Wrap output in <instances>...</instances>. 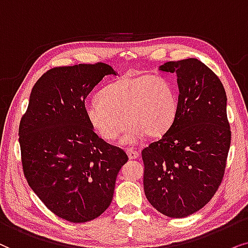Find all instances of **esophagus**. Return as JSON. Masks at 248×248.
<instances>
[{
  "instance_id": "obj_1",
  "label": "esophagus",
  "mask_w": 248,
  "mask_h": 248,
  "mask_svg": "<svg viewBox=\"0 0 248 248\" xmlns=\"http://www.w3.org/2000/svg\"><path fill=\"white\" fill-rule=\"evenodd\" d=\"M126 152L130 160H135V158L140 157V153H138L137 151L133 150V148H126Z\"/></svg>"
}]
</instances>
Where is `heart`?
Returning a JSON list of instances; mask_svg holds the SVG:
<instances>
[{
	"instance_id": "obj_1",
	"label": "heart",
	"mask_w": 248,
	"mask_h": 248,
	"mask_svg": "<svg viewBox=\"0 0 248 248\" xmlns=\"http://www.w3.org/2000/svg\"><path fill=\"white\" fill-rule=\"evenodd\" d=\"M178 98L162 76H124L102 88L97 100L86 104L85 114L93 130L112 141L128 122L124 144H138L145 135L160 137L177 117Z\"/></svg>"
}]
</instances>
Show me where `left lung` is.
<instances>
[{
  "instance_id": "obj_1",
  "label": "left lung",
  "mask_w": 248,
  "mask_h": 248,
  "mask_svg": "<svg viewBox=\"0 0 248 248\" xmlns=\"http://www.w3.org/2000/svg\"><path fill=\"white\" fill-rule=\"evenodd\" d=\"M160 70L177 74L178 111L161 140L141 151L144 191L158 212L185 217L206 205L222 181L232 141L227 95L197 59L167 62Z\"/></svg>"
}]
</instances>
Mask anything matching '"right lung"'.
<instances>
[{"mask_svg":"<svg viewBox=\"0 0 248 248\" xmlns=\"http://www.w3.org/2000/svg\"><path fill=\"white\" fill-rule=\"evenodd\" d=\"M108 75L117 72L102 62L49 69L32 87L19 124L28 185L49 211L70 222L94 220L110 206L128 161L124 150L94 133L85 114V98Z\"/></svg>","mask_w":248,"mask_h":248,"instance_id":"add662e5","label":"right lung"}]
</instances>
